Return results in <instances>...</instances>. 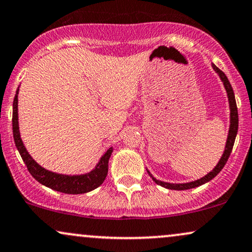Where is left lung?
Segmentation results:
<instances>
[{
    "mask_svg": "<svg viewBox=\"0 0 252 252\" xmlns=\"http://www.w3.org/2000/svg\"><path fill=\"white\" fill-rule=\"evenodd\" d=\"M213 68H214V71L218 73L220 75V78H221L222 82H223V86L225 88V91H227V94H228V101H229V108H230V126H229V132H228V138H227V143H225V149H224V152L223 155H222L221 159H220V161L218 163V165L213 168V171L209 172L208 174H206L205 177L201 178V179H197L195 181H190V183H186V184H170V183H164V181H160V180H157L156 178L152 177V174L150 173L148 171V173L150 174V177L152 178V180L155 181L156 184L160 185V186L165 187V189H174V190H184V189H195L197 186H201V185L208 183V181H211L213 178H215L218 174L220 173V171L222 170V168L224 167L225 163H227L229 156L231 154V150H232V146H234V143H235V138H236V135H237V130H238V113H237V106H236V100H235V94H234V91H232V87L230 85V82H229L227 75L224 74L223 72L221 71V69L216 67V66L213 63Z\"/></svg>",
    "mask_w": 252,
    "mask_h": 252,
    "instance_id": "8db88e82",
    "label": "left lung"
}]
</instances>
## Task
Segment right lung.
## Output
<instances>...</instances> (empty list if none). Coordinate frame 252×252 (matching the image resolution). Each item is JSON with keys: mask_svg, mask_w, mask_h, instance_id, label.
<instances>
[{"mask_svg": "<svg viewBox=\"0 0 252 252\" xmlns=\"http://www.w3.org/2000/svg\"><path fill=\"white\" fill-rule=\"evenodd\" d=\"M18 91L20 89L16 91L14 103H12V132H14L16 148L20 152L31 176L44 186L66 194H82L97 189L103 183L108 174V161H109L111 152H113V148L107 150V152L101 157L94 170H92L89 173L79 174V176H66V174H59L45 170L33 160V158L29 155L23 142H22L20 126H18Z\"/></svg>", "mask_w": 252, "mask_h": 252, "instance_id": "1", "label": "right lung"}]
</instances>
